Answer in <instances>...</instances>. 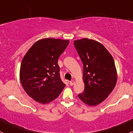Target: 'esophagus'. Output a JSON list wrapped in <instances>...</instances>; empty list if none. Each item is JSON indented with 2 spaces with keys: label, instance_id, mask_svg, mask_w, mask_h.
Segmentation results:
<instances>
[{
  "label": "esophagus",
  "instance_id": "1",
  "mask_svg": "<svg viewBox=\"0 0 133 133\" xmlns=\"http://www.w3.org/2000/svg\"><path fill=\"white\" fill-rule=\"evenodd\" d=\"M74 84H75L74 80H71V81L69 82V84H70L71 85H74Z\"/></svg>",
  "mask_w": 133,
  "mask_h": 133
}]
</instances>
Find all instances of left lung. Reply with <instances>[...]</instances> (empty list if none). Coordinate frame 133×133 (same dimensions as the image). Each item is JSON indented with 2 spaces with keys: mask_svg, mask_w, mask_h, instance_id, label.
<instances>
[{
  "mask_svg": "<svg viewBox=\"0 0 133 133\" xmlns=\"http://www.w3.org/2000/svg\"><path fill=\"white\" fill-rule=\"evenodd\" d=\"M74 45L83 64L85 88L78 98L85 104L95 106L108 98L116 85L115 61L106 48L97 41L82 38Z\"/></svg>",
  "mask_w": 133,
  "mask_h": 133,
  "instance_id": "left-lung-1",
  "label": "left lung"
}]
</instances>
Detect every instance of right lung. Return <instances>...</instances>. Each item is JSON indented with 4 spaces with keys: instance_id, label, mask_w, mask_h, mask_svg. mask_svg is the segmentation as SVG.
<instances>
[{
    "instance_id": "1",
    "label": "right lung",
    "mask_w": 133,
    "mask_h": 133,
    "mask_svg": "<svg viewBox=\"0 0 133 133\" xmlns=\"http://www.w3.org/2000/svg\"><path fill=\"white\" fill-rule=\"evenodd\" d=\"M68 40L48 38L36 42L22 60L20 80L26 93L44 104L57 98L65 84L60 76L58 59L69 44Z\"/></svg>"
}]
</instances>
